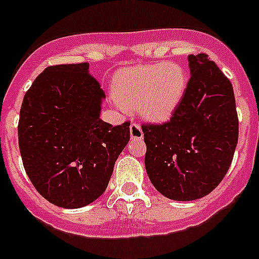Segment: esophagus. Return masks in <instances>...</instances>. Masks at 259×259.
Returning <instances> with one entry per match:
<instances>
[{"label": "esophagus", "mask_w": 259, "mask_h": 259, "mask_svg": "<svg viewBox=\"0 0 259 259\" xmlns=\"http://www.w3.org/2000/svg\"><path fill=\"white\" fill-rule=\"evenodd\" d=\"M130 134H131L132 140H141L144 137V132L137 123H132L131 127H130Z\"/></svg>", "instance_id": "1"}]
</instances>
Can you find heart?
I'll return each instance as SVG.
<instances>
[{"instance_id":"b5f03b06","label":"heart","mask_w":259,"mask_h":259,"mask_svg":"<svg viewBox=\"0 0 259 259\" xmlns=\"http://www.w3.org/2000/svg\"><path fill=\"white\" fill-rule=\"evenodd\" d=\"M186 84V73L177 63L137 65L118 73L114 96L124 108H137L145 119L162 122L176 110Z\"/></svg>"}]
</instances>
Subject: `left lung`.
I'll use <instances>...</instances> for the list:
<instances>
[{"mask_svg": "<svg viewBox=\"0 0 259 259\" xmlns=\"http://www.w3.org/2000/svg\"><path fill=\"white\" fill-rule=\"evenodd\" d=\"M190 79L172 117L144 124L145 168L165 198L196 200L220 185L239 137L232 84L208 55H189Z\"/></svg>", "mask_w": 259, "mask_h": 259, "instance_id": "1", "label": "left lung"}]
</instances>
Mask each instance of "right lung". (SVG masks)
Segmentation results:
<instances>
[{"mask_svg": "<svg viewBox=\"0 0 259 259\" xmlns=\"http://www.w3.org/2000/svg\"><path fill=\"white\" fill-rule=\"evenodd\" d=\"M90 64L49 66L21 104L19 149L33 186L66 209L89 205L104 194L119 154L130 141V122L100 119L105 92Z\"/></svg>", "mask_w": 259, "mask_h": 259, "instance_id": "add662e5", "label": "right lung"}]
</instances>
